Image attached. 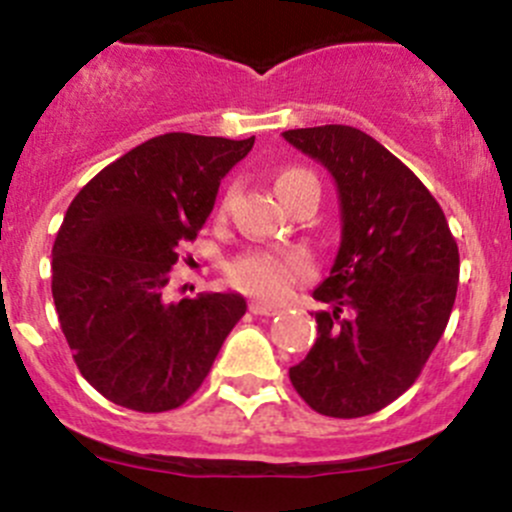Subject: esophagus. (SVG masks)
<instances>
[{"mask_svg": "<svg viewBox=\"0 0 512 512\" xmlns=\"http://www.w3.org/2000/svg\"><path fill=\"white\" fill-rule=\"evenodd\" d=\"M250 311L255 316H274L279 309H277V306L267 304V301H250Z\"/></svg>", "mask_w": 512, "mask_h": 512, "instance_id": "obj_1", "label": "esophagus"}]
</instances>
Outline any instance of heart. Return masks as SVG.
Masks as SVG:
<instances>
[{
    "mask_svg": "<svg viewBox=\"0 0 512 512\" xmlns=\"http://www.w3.org/2000/svg\"><path fill=\"white\" fill-rule=\"evenodd\" d=\"M304 181H316L314 174L306 169H299V166L284 169L277 176L279 196L284 198L294 186L304 184ZM233 196L235 188H228L223 196V203H220V213L228 211ZM311 272H314V265L299 250H250L242 252L235 260H230L228 265V279L235 287L265 299L282 297L294 284L309 279Z\"/></svg>",
    "mask_w": 512,
    "mask_h": 512,
    "instance_id": "heart-1",
    "label": "heart"
}]
</instances>
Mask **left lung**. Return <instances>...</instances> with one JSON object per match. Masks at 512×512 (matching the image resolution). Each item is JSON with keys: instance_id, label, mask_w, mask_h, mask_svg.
<instances>
[{"instance_id": "obj_1", "label": "left lung", "mask_w": 512, "mask_h": 512, "mask_svg": "<svg viewBox=\"0 0 512 512\" xmlns=\"http://www.w3.org/2000/svg\"><path fill=\"white\" fill-rule=\"evenodd\" d=\"M341 198V247L314 289L319 336L289 380L326 417L395 402L422 373L454 309L459 247L427 186L378 139L346 125L287 129Z\"/></svg>"}]
</instances>
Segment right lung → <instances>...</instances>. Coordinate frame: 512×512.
<instances>
[{
    "mask_svg": "<svg viewBox=\"0 0 512 512\" xmlns=\"http://www.w3.org/2000/svg\"><path fill=\"white\" fill-rule=\"evenodd\" d=\"M250 139L169 132L80 188L53 242L51 292L80 375L134 412L181 407L245 314L240 294L166 299L181 247L213 211Z\"/></svg>",
    "mask_w": 512,
    "mask_h": 512,
    "instance_id": "right-lung-1",
    "label": "right lung"
}]
</instances>
